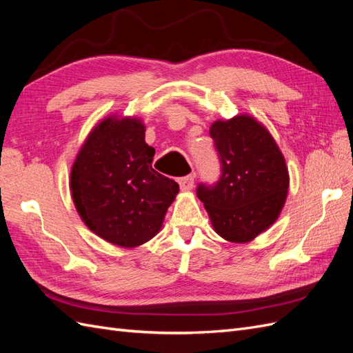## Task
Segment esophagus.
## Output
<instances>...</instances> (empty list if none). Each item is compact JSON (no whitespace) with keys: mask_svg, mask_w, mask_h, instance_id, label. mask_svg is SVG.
Here are the masks:
<instances>
[{"mask_svg":"<svg viewBox=\"0 0 353 353\" xmlns=\"http://www.w3.org/2000/svg\"><path fill=\"white\" fill-rule=\"evenodd\" d=\"M178 184L183 191H188L194 187V175H187L178 179Z\"/></svg>","mask_w":353,"mask_h":353,"instance_id":"34e87169","label":"esophagus"}]
</instances>
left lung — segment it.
I'll return each instance as SVG.
<instances>
[{"mask_svg":"<svg viewBox=\"0 0 353 353\" xmlns=\"http://www.w3.org/2000/svg\"><path fill=\"white\" fill-rule=\"evenodd\" d=\"M221 163L215 184H199L212 225L232 243L253 240L279 218L288 188L285 160L274 138L252 116L210 126Z\"/></svg>","mask_w":353,"mask_h":353,"instance_id":"8db88e82","label":"left lung"}]
</instances>
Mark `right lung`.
I'll return each instance as SVG.
<instances>
[{
	"instance_id": "add662e5",
	"label": "right lung",
	"mask_w": 353,
	"mask_h": 353,
	"mask_svg": "<svg viewBox=\"0 0 353 353\" xmlns=\"http://www.w3.org/2000/svg\"><path fill=\"white\" fill-rule=\"evenodd\" d=\"M144 125L108 117L83 143L70 172L77 210L92 232L121 248H135L159 232L179 185L152 168L154 148Z\"/></svg>"
}]
</instances>
